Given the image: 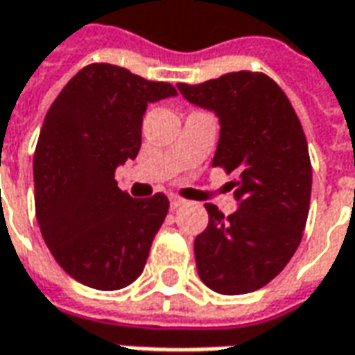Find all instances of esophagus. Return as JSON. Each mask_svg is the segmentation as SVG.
Wrapping results in <instances>:
<instances>
[{
    "mask_svg": "<svg viewBox=\"0 0 355 355\" xmlns=\"http://www.w3.org/2000/svg\"><path fill=\"white\" fill-rule=\"evenodd\" d=\"M183 203H185V199H182L180 195H170V207L172 209H178V207H182Z\"/></svg>",
    "mask_w": 355,
    "mask_h": 355,
    "instance_id": "34e87169",
    "label": "esophagus"
}]
</instances>
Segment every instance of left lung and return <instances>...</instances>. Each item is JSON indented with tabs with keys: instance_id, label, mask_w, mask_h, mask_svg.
<instances>
[{
	"instance_id": "left-lung-1",
	"label": "left lung",
	"mask_w": 355,
	"mask_h": 355,
	"mask_svg": "<svg viewBox=\"0 0 355 355\" xmlns=\"http://www.w3.org/2000/svg\"><path fill=\"white\" fill-rule=\"evenodd\" d=\"M180 94L220 123L213 166L227 173L239 211L225 216L207 203L209 225L195 239L201 282L220 295L256 291L272 282L299 248L309 216L313 168L291 101L270 76L232 72Z\"/></svg>"
}]
</instances>
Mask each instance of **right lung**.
Returning <instances> with one entry per match:
<instances>
[{"instance_id":"add662e5","label":"right lung","mask_w":355,"mask_h":355,"mask_svg":"<svg viewBox=\"0 0 355 355\" xmlns=\"http://www.w3.org/2000/svg\"><path fill=\"white\" fill-rule=\"evenodd\" d=\"M173 95L172 83L89 64L50 105L33 160L35 211L54 260L76 282L115 291L144 270L170 201L132 199L115 170L137 158L148 103Z\"/></svg>"}]
</instances>
